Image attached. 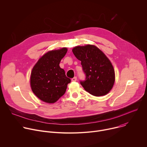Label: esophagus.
Here are the masks:
<instances>
[{"label": "esophagus", "instance_id": "obj_1", "mask_svg": "<svg viewBox=\"0 0 147 147\" xmlns=\"http://www.w3.org/2000/svg\"><path fill=\"white\" fill-rule=\"evenodd\" d=\"M72 81H77V77H74L71 79Z\"/></svg>", "mask_w": 147, "mask_h": 147}]
</instances>
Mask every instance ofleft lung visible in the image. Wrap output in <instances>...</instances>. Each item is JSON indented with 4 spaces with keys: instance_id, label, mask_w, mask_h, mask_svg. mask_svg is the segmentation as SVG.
I'll return each mask as SVG.
<instances>
[{
    "instance_id": "1",
    "label": "left lung",
    "mask_w": 147,
    "mask_h": 147,
    "mask_svg": "<svg viewBox=\"0 0 147 147\" xmlns=\"http://www.w3.org/2000/svg\"><path fill=\"white\" fill-rule=\"evenodd\" d=\"M73 53L81 61L86 80L81 85L90 94L100 96L107 95L115 80L113 67L109 59L99 48L92 45L74 47Z\"/></svg>"
}]
</instances>
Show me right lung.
Instances as JSON below:
<instances>
[{
	"label": "right lung",
	"mask_w": 147,
	"mask_h": 147,
	"mask_svg": "<svg viewBox=\"0 0 147 147\" xmlns=\"http://www.w3.org/2000/svg\"><path fill=\"white\" fill-rule=\"evenodd\" d=\"M67 51L66 48L49 51L34 66L30 77L31 87L41 100L53 103L65 94L71 80L66 77L59 63Z\"/></svg>",
	"instance_id": "obj_1"
}]
</instances>
